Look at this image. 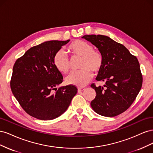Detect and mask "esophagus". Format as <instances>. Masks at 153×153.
Listing matches in <instances>:
<instances>
[{
	"label": "esophagus",
	"mask_w": 153,
	"mask_h": 153,
	"mask_svg": "<svg viewBox=\"0 0 153 153\" xmlns=\"http://www.w3.org/2000/svg\"><path fill=\"white\" fill-rule=\"evenodd\" d=\"M85 89L84 87H79L78 89V92H82V91H84V90H85Z\"/></svg>",
	"instance_id": "34e87169"
}]
</instances>
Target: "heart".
<instances>
[{
	"instance_id": "obj_1",
	"label": "heart",
	"mask_w": 153,
	"mask_h": 153,
	"mask_svg": "<svg viewBox=\"0 0 153 153\" xmlns=\"http://www.w3.org/2000/svg\"><path fill=\"white\" fill-rule=\"evenodd\" d=\"M69 52L73 56L81 57L79 64L80 70L73 72L66 78L68 84L83 87L89 82L92 77L91 71L98 73L103 65L102 55L94 50L92 46L84 41L76 40L68 46ZM53 64L58 71L66 74L69 70V60L66 53L60 50L55 53Z\"/></svg>"
}]
</instances>
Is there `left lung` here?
Segmentation results:
<instances>
[{
  "label": "left lung",
  "mask_w": 153,
  "mask_h": 153,
  "mask_svg": "<svg viewBox=\"0 0 153 153\" xmlns=\"http://www.w3.org/2000/svg\"><path fill=\"white\" fill-rule=\"evenodd\" d=\"M82 38L94 45L103 57V65L96 80L105 84L91 85L96 93L91 107L105 117L121 114L131 106L141 89L142 75L137 58L124 45L106 36L85 35Z\"/></svg>",
  "instance_id": "1"
}]
</instances>
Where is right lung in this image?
<instances>
[{
	"instance_id": "obj_1",
	"label": "right lung",
	"mask_w": 153,
	"mask_h": 153,
	"mask_svg": "<svg viewBox=\"0 0 153 153\" xmlns=\"http://www.w3.org/2000/svg\"><path fill=\"white\" fill-rule=\"evenodd\" d=\"M69 41H48L35 46L14 64L11 89L30 116L44 121L57 118L77 93V88L72 85L57 88L63 76L54 66L53 57Z\"/></svg>"
}]
</instances>
